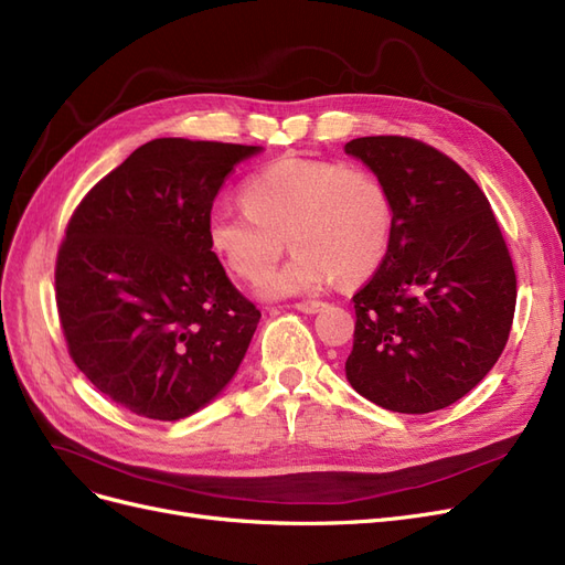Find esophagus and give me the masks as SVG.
<instances>
[{
	"instance_id": "34e87169",
	"label": "esophagus",
	"mask_w": 565,
	"mask_h": 565,
	"mask_svg": "<svg viewBox=\"0 0 565 565\" xmlns=\"http://www.w3.org/2000/svg\"><path fill=\"white\" fill-rule=\"evenodd\" d=\"M326 307V302H319V300H307V302H298L296 309L302 311V315H317V311H321Z\"/></svg>"
}]
</instances>
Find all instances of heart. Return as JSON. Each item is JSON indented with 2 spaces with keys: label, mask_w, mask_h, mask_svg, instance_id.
<instances>
[{
  "label": "heart",
  "mask_w": 565,
  "mask_h": 565,
  "mask_svg": "<svg viewBox=\"0 0 565 565\" xmlns=\"http://www.w3.org/2000/svg\"><path fill=\"white\" fill-rule=\"evenodd\" d=\"M242 202L209 212L206 242L233 275L258 281L288 239L296 254L260 284L263 298L311 294L338 277L361 281L386 256L393 200L365 167L281 158L244 183Z\"/></svg>",
  "instance_id": "heart-1"
}]
</instances>
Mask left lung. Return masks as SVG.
<instances>
[{"instance_id":"1","label":"left lung","mask_w":565,"mask_h":565,"mask_svg":"<svg viewBox=\"0 0 565 565\" xmlns=\"http://www.w3.org/2000/svg\"><path fill=\"white\" fill-rule=\"evenodd\" d=\"M344 151L377 174L393 230L374 277L353 296L347 380L391 412L426 414L463 398L510 338L516 275L479 185L409 137H361Z\"/></svg>"}]
</instances>
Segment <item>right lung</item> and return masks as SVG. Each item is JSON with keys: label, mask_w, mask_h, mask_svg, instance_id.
Returning <instances> with one entry per match:
<instances>
[{"label": "right lung", "mask_w": 565, "mask_h": 565, "mask_svg": "<svg viewBox=\"0 0 565 565\" xmlns=\"http://www.w3.org/2000/svg\"><path fill=\"white\" fill-rule=\"evenodd\" d=\"M260 146L153 139L74 212L55 267L76 367L116 405L179 422L212 403L244 361L260 311L206 242L225 177Z\"/></svg>", "instance_id": "right-lung-1"}]
</instances>
